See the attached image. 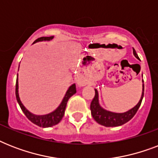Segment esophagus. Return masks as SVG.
I'll list each match as a JSON object with an SVG mask.
<instances>
[{
  "instance_id": "34e87169",
  "label": "esophagus",
  "mask_w": 158,
  "mask_h": 158,
  "mask_svg": "<svg viewBox=\"0 0 158 158\" xmlns=\"http://www.w3.org/2000/svg\"><path fill=\"white\" fill-rule=\"evenodd\" d=\"M77 84H78V86L83 87L85 85V81L82 78H78L77 79Z\"/></svg>"
}]
</instances>
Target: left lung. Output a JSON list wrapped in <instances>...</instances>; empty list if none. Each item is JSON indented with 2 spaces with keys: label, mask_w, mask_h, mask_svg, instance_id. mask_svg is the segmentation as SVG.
Masks as SVG:
<instances>
[{
  "label": "left lung",
  "mask_w": 158,
  "mask_h": 158,
  "mask_svg": "<svg viewBox=\"0 0 158 158\" xmlns=\"http://www.w3.org/2000/svg\"><path fill=\"white\" fill-rule=\"evenodd\" d=\"M133 53L137 59H139L134 48H133ZM143 92H144V84H143L142 95H141V98L137 105L125 112L115 113L110 111V110H106L102 107L99 104L98 92L97 89H95V96H94V98L93 99L91 105H90L92 115L97 122L100 125H104L106 127H115V126H120V125H124L129 120H131L137 112L138 109L139 108L141 102H142L143 98Z\"/></svg>",
  "instance_id": "obj_1"
}]
</instances>
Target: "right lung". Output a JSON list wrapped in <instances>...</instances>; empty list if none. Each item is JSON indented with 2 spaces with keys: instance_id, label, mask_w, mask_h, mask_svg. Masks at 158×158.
<instances>
[{
  "instance_id": "obj_1",
  "label": "right lung",
  "mask_w": 158,
  "mask_h": 158,
  "mask_svg": "<svg viewBox=\"0 0 158 158\" xmlns=\"http://www.w3.org/2000/svg\"><path fill=\"white\" fill-rule=\"evenodd\" d=\"M54 37H42V38H38L37 40L34 41V43H38V42H42V41H50L53 39ZM19 82H18V76H17V79H16V85H15V96L17 102H18L19 105L20 106L21 110H23V112L24 113V115H26V117L28 118V120H30L31 122H33V124L40 126L43 128H48L52 127L54 125H57L58 123L61 120L64 115V110H65V107H66L67 102L69 99V98L73 96L75 93H76V87H75V84H72L71 86H69L68 90L66 91V94L64 95V97L62 99L61 102L59 105V106L53 110L52 112L47 114V115H34L33 113H31L29 110H28L25 108V106L23 105V103L21 102L19 96Z\"/></svg>"
}]
</instances>
